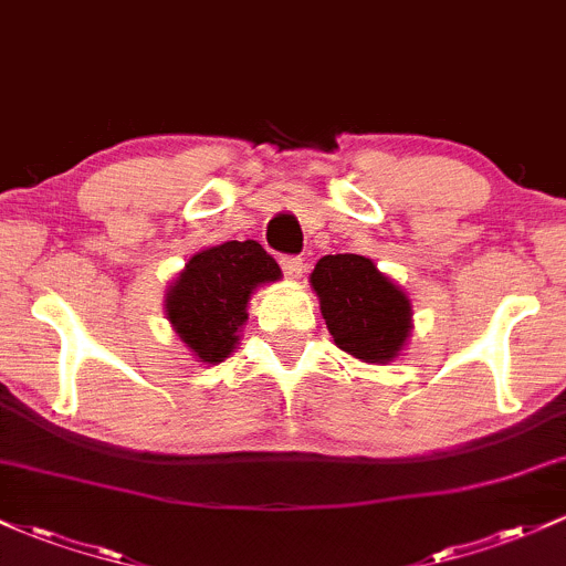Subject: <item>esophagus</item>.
I'll list each match as a JSON object with an SVG mask.
<instances>
[{"label":"esophagus","instance_id":"esophagus-1","mask_svg":"<svg viewBox=\"0 0 566 566\" xmlns=\"http://www.w3.org/2000/svg\"><path fill=\"white\" fill-rule=\"evenodd\" d=\"M281 266H283L285 275L291 277V281H296V277L302 275V270H305V261H302L300 256H283Z\"/></svg>","mask_w":566,"mask_h":566}]
</instances>
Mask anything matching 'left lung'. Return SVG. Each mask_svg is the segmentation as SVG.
Instances as JSON below:
<instances>
[{
	"instance_id": "8db88e82",
	"label": "left lung",
	"mask_w": 566,
	"mask_h": 566,
	"mask_svg": "<svg viewBox=\"0 0 566 566\" xmlns=\"http://www.w3.org/2000/svg\"><path fill=\"white\" fill-rule=\"evenodd\" d=\"M310 285L337 348L369 364H388L399 356L410 337L412 307L373 259L356 253L324 256Z\"/></svg>"
}]
</instances>
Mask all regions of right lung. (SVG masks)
Listing matches in <instances>:
<instances>
[{
	"mask_svg": "<svg viewBox=\"0 0 566 566\" xmlns=\"http://www.w3.org/2000/svg\"><path fill=\"white\" fill-rule=\"evenodd\" d=\"M281 277L277 261L256 240L205 248L167 289L164 313L199 361L218 364L240 339L253 291Z\"/></svg>",
	"mask_w": 566,
	"mask_h": 566,
	"instance_id": "obj_1",
	"label": "right lung"
}]
</instances>
